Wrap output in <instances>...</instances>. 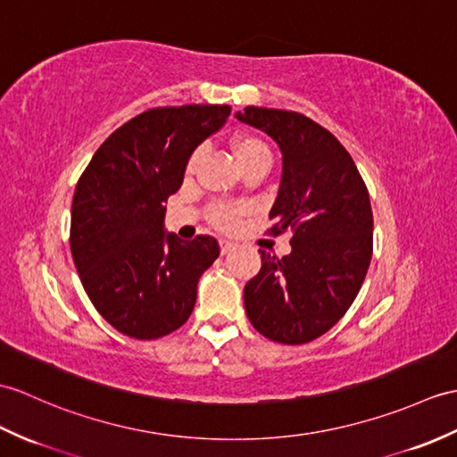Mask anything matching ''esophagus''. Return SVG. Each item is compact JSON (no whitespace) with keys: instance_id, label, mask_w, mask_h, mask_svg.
Returning a JSON list of instances; mask_svg holds the SVG:
<instances>
[{"instance_id":"1","label":"esophagus","mask_w":457,"mask_h":457,"mask_svg":"<svg viewBox=\"0 0 457 457\" xmlns=\"http://www.w3.org/2000/svg\"><path fill=\"white\" fill-rule=\"evenodd\" d=\"M233 249H236V243L228 241V239H220V253H221V254H228V253H231Z\"/></svg>"}]
</instances>
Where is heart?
<instances>
[{
	"mask_svg": "<svg viewBox=\"0 0 457 457\" xmlns=\"http://www.w3.org/2000/svg\"><path fill=\"white\" fill-rule=\"evenodd\" d=\"M231 150L236 154L237 163L241 167V171L253 167V165H264L270 167L272 162V154L267 142L261 140L259 136L253 134H239L231 137ZM203 162V150H195L188 155L187 165H185V175L190 177L196 173V169ZM243 208L239 206H229V204H216L208 210V220L210 224L221 229V231H231L239 226V221L243 220Z\"/></svg>",
	"mask_w": 457,
	"mask_h": 457,
	"instance_id": "b5f03b06",
	"label": "heart"
}]
</instances>
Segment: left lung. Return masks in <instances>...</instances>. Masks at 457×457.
<instances>
[{
    "label": "left lung",
    "instance_id": "obj_1",
    "mask_svg": "<svg viewBox=\"0 0 457 457\" xmlns=\"http://www.w3.org/2000/svg\"><path fill=\"white\" fill-rule=\"evenodd\" d=\"M236 116L280 147L269 233H292V253L282 259L259 249L262 264L245 284V312L274 343H310L341 320L362 288L374 251L368 188L345 145L307 116L262 107Z\"/></svg>",
    "mask_w": 457,
    "mask_h": 457
}]
</instances>
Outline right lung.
<instances>
[{"label":"right lung","instance_id":"right-lung-1","mask_svg":"<svg viewBox=\"0 0 457 457\" xmlns=\"http://www.w3.org/2000/svg\"><path fill=\"white\" fill-rule=\"evenodd\" d=\"M229 112L228 104H183L137 114L101 144L78 180L71 257L95 310L126 337H165L195 310L198 278L220 245L210 236L165 233L163 204L183 183L188 155Z\"/></svg>","mask_w":457,"mask_h":457}]
</instances>
